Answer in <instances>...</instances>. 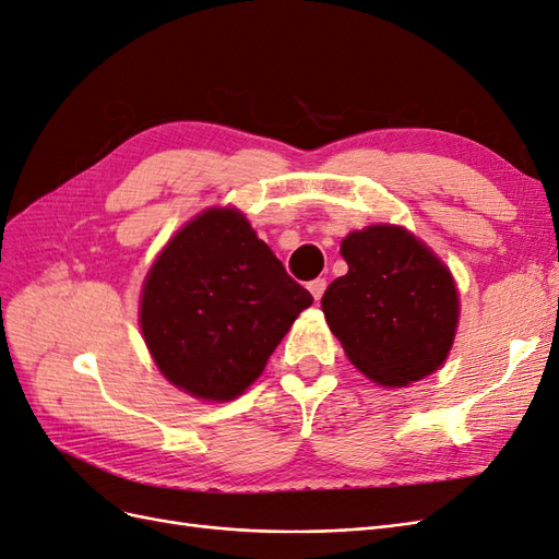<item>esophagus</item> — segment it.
Segmentation results:
<instances>
[{
	"label": "esophagus",
	"instance_id": "esophagus-1",
	"mask_svg": "<svg viewBox=\"0 0 559 559\" xmlns=\"http://www.w3.org/2000/svg\"><path fill=\"white\" fill-rule=\"evenodd\" d=\"M308 289H310V294L314 296V300H319L321 296H324V292H326V280H321V277L312 280V282L308 284Z\"/></svg>",
	"mask_w": 559,
	"mask_h": 559
}]
</instances>
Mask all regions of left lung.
<instances>
[{"label":"left lung","mask_w":559,"mask_h":559,"mask_svg":"<svg viewBox=\"0 0 559 559\" xmlns=\"http://www.w3.org/2000/svg\"><path fill=\"white\" fill-rule=\"evenodd\" d=\"M347 275L321 310L347 359L382 386H405L441 368L460 324L450 270L401 226L354 230L341 245Z\"/></svg>","instance_id":"left-lung-1"}]
</instances>
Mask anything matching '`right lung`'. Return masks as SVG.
I'll list each match as a JSON object with an SVG mask.
<instances>
[{
	"label": "right lung",
	"instance_id": "1",
	"mask_svg": "<svg viewBox=\"0 0 559 559\" xmlns=\"http://www.w3.org/2000/svg\"><path fill=\"white\" fill-rule=\"evenodd\" d=\"M312 296L247 216L212 207L186 224L144 280L140 326L160 373L202 401H233L257 380Z\"/></svg>",
	"mask_w": 559,
	"mask_h": 559
}]
</instances>
